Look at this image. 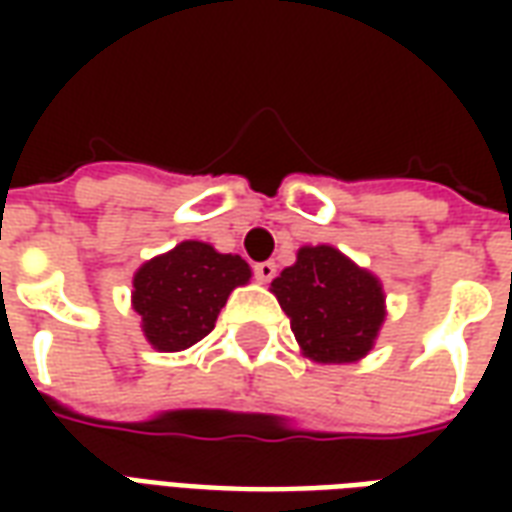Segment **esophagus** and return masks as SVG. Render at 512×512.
Instances as JSON below:
<instances>
[{"label":"esophagus","instance_id":"obj_1","mask_svg":"<svg viewBox=\"0 0 512 512\" xmlns=\"http://www.w3.org/2000/svg\"><path fill=\"white\" fill-rule=\"evenodd\" d=\"M255 277L260 282H271V279L277 277V266L271 263V260H263V263H255Z\"/></svg>","mask_w":512,"mask_h":512}]
</instances>
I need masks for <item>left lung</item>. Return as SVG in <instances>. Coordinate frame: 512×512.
<instances>
[{
    "label": "left lung",
    "mask_w": 512,
    "mask_h": 512,
    "mask_svg": "<svg viewBox=\"0 0 512 512\" xmlns=\"http://www.w3.org/2000/svg\"><path fill=\"white\" fill-rule=\"evenodd\" d=\"M271 288L290 329L315 362H356L384 323V293L373 274L332 246H304Z\"/></svg>",
    "instance_id": "obj_1"
}]
</instances>
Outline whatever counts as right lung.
Wrapping results in <instances>:
<instances>
[{
  "label": "right lung",
  "mask_w": 512,
  "mask_h": 512,
  "mask_svg": "<svg viewBox=\"0 0 512 512\" xmlns=\"http://www.w3.org/2000/svg\"><path fill=\"white\" fill-rule=\"evenodd\" d=\"M238 255H219L202 241H183L134 277V310L158 351H183L211 334L224 301L249 279Z\"/></svg>",
  "instance_id": "1"
}]
</instances>
